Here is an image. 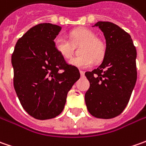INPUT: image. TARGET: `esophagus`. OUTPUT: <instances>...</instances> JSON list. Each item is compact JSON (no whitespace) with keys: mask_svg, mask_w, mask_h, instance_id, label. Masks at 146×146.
Wrapping results in <instances>:
<instances>
[{"mask_svg":"<svg viewBox=\"0 0 146 146\" xmlns=\"http://www.w3.org/2000/svg\"><path fill=\"white\" fill-rule=\"evenodd\" d=\"M80 75H81V76H84V70H80Z\"/></svg>","mask_w":146,"mask_h":146,"instance_id":"esophagus-1","label":"esophagus"}]
</instances>
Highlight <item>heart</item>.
I'll return each mask as SVG.
<instances>
[{
    "label": "heart",
    "instance_id": "heart-1",
    "mask_svg": "<svg viewBox=\"0 0 146 146\" xmlns=\"http://www.w3.org/2000/svg\"><path fill=\"white\" fill-rule=\"evenodd\" d=\"M70 39L73 43L82 42L80 53L81 56L73 58L69 61L71 66L78 68H88L93 66L94 58L100 60L103 58L106 46L104 43L96 38V34L87 28H77L70 33ZM54 47L57 52L65 59H69L72 56V43L62 36L54 39Z\"/></svg>",
    "mask_w": 146,
    "mask_h": 146
}]
</instances>
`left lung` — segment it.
I'll use <instances>...</instances> for the list:
<instances>
[{
	"instance_id": "left-lung-1",
	"label": "left lung",
	"mask_w": 146,
	"mask_h": 146,
	"mask_svg": "<svg viewBox=\"0 0 146 146\" xmlns=\"http://www.w3.org/2000/svg\"><path fill=\"white\" fill-rule=\"evenodd\" d=\"M106 39V51L102 64L87 71L90 87L85 103L91 115L99 119L119 115L127 105L137 82V49L131 36L115 23L98 22Z\"/></svg>"
}]
</instances>
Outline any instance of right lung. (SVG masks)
Returning <instances> with one entry per match:
<instances>
[{
	"mask_svg": "<svg viewBox=\"0 0 146 146\" xmlns=\"http://www.w3.org/2000/svg\"><path fill=\"white\" fill-rule=\"evenodd\" d=\"M62 27L40 23L29 29L15 44L11 62L14 87L23 109L36 119L58 116L67 93L80 77L54 47Z\"/></svg>",
	"mask_w": 146,
	"mask_h": 146,
	"instance_id": "right-lung-1",
	"label": "right lung"
}]
</instances>
